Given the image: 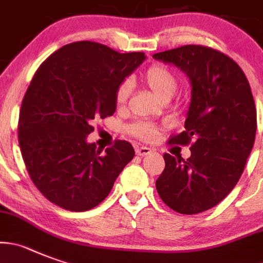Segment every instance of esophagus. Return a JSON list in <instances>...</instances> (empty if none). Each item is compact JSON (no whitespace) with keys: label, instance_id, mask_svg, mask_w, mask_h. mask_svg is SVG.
<instances>
[{"label":"esophagus","instance_id":"1","mask_svg":"<svg viewBox=\"0 0 263 263\" xmlns=\"http://www.w3.org/2000/svg\"><path fill=\"white\" fill-rule=\"evenodd\" d=\"M151 153H153V150H151V148H148V147H143V146H142V147H136V154L138 156L150 155Z\"/></svg>","mask_w":263,"mask_h":263}]
</instances>
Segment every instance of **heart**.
Wrapping results in <instances>:
<instances>
[{"label":"heart","mask_w":263,"mask_h":263,"mask_svg":"<svg viewBox=\"0 0 263 263\" xmlns=\"http://www.w3.org/2000/svg\"><path fill=\"white\" fill-rule=\"evenodd\" d=\"M144 84L158 96L160 100H170L179 88V78L165 65L153 64L144 70L142 76ZM132 91V84L127 79L117 86L115 92V100L117 105H125ZM126 133L133 138L142 142H150L158 136L159 126L148 121H134L126 126Z\"/></svg>","instance_id":"b5f03b06"}]
</instances>
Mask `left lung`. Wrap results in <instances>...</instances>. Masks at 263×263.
<instances>
[{
    "label": "left lung",
    "mask_w": 263,
    "mask_h": 263,
    "mask_svg": "<svg viewBox=\"0 0 263 263\" xmlns=\"http://www.w3.org/2000/svg\"><path fill=\"white\" fill-rule=\"evenodd\" d=\"M153 57L180 67L192 83L185 130L168 139L190 144L192 155L184 160L164 154L156 190L176 213H202L236 186L254 144L257 110L249 82L231 57L204 45H182Z\"/></svg>",
    "instance_id": "1"
}]
</instances>
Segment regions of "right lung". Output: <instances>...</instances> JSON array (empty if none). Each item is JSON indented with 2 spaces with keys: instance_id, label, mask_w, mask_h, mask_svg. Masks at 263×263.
Segmentation results:
<instances>
[{
  "instance_id": "right-lung-1",
  "label": "right lung",
  "mask_w": 263,
  "mask_h": 263,
  "mask_svg": "<svg viewBox=\"0 0 263 263\" xmlns=\"http://www.w3.org/2000/svg\"><path fill=\"white\" fill-rule=\"evenodd\" d=\"M143 60L142 52L77 42L39 66L22 102L18 141L28 175L48 201L87 211L107 198L134 148L116 139L102 154L86 138L93 120L115 113L116 88Z\"/></svg>"
}]
</instances>
